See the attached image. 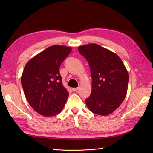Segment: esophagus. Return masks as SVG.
<instances>
[{"label": "esophagus", "mask_w": 153, "mask_h": 153, "mask_svg": "<svg viewBox=\"0 0 153 153\" xmlns=\"http://www.w3.org/2000/svg\"><path fill=\"white\" fill-rule=\"evenodd\" d=\"M79 89V87H74V88H72V89H71V90H72L73 91H77V90H78Z\"/></svg>", "instance_id": "obj_1"}]
</instances>
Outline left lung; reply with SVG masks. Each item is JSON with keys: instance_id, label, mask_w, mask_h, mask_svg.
Masks as SVG:
<instances>
[{"instance_id": "left-lung-1", "label": "left lung", "mask_w": 153, "mask_h": 153, "mask_svg": "<svg viewBox=\"0 0 153 153\" xmlns=\"http://www.w3.org/2000/svg\"><path fill=\"white\" fill-rule=\"evenodd\" d=\"M86 58L92 77L91 93L85 100L93 113L112 114L123 101L128 91L129 74L116 54L100 45L91 43L78 47Z\"/></svg>"}]
</instances>
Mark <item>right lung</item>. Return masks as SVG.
<instances>
[{
	"instance_id": "obj_1",
	"label": "right lung",
	"mask_w": 153,
	"mask_h": 153,
	"mask_svg": "<svg viewBox=\"0 0 153 153\" xmlns=\"http://www.w3.org/2000/svg\"><path fill=\"white\" fill-rule=\"evenodd\" d=\"M71 47L53 45L37 54L24 67L21 83L30 106L39 114L53 116L62 110L69 95L59 68Z\"/></svg>"
}]
</instances>
